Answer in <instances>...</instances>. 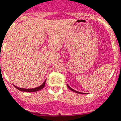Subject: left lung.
Masks as SVG:
<instances>
[{
  "label": "left lung",
  "instance_id": "8db88e82",
  "mask_svg": "<svg viewBox=\"0 0 121 121\" xmlns=\"http://www.w3.org/2000/svg\"><path fill=\"white\" fill-rule=\"evenodd\" d=\"M67 87H68V88H69V89H70V90H72V91H73V92H75V93H79V94H86L84 93H81V92H79V91H76V90H74V89H73L72 87H70V86H69L68 84H67Z\"/></svg>",
  "mask_w": 121,
  "mask_h": 121
}]
</instances>
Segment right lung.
<instances>
[{"label":"right lung","mask_w":121,"mask_h":121,"mask_svg":"<svg viewBox=\"0 0 121 121\" xmlns=\"http://www.w3.org/2000/svg\"><path fill=\"white\" fill-rule=\"evenodd\" d=\"M46 79L44 81V82L42 83V84L40 86H39V87H35V88H30V89H25V88H21V87H18L17 86H14V87L17 89L18 90H20V91H25V92H31V93H33V92H36V91H40L41 89L43 88V87L45 86V84H46Z\"/></svg>","instance_id":"add662e5"}]
</instances>
